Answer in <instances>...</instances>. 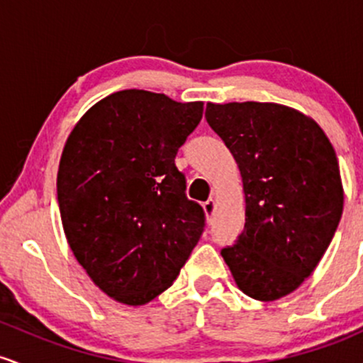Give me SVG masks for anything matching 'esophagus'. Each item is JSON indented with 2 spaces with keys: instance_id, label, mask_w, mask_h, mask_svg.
Returning a JSON list of instances; mask_svg holds the SVG:
<instances>
[{
  "instance_id": "1",
  "label": "esophagus",
  "mask_w": 363,
  "mask_h": 363,
  "mask_svg": "<svg viewBox=\"0 0 363 363\" xmlns=\"http://www.w3.org/2000/svg\"><path fill=\"white\" fill-rule=\"evenodd\" d=\"M214 211H216V201L214 199H209L207 202H203V213H206L207 218H213L214 216Z\"/></svg>"
}]
</instances>
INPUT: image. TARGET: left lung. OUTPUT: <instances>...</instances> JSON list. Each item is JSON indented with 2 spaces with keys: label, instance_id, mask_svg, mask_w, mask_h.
<instances>
[{
  "label": "left lung",
  "instance_id": "8db88e82",
  "mask_svg": "<svg viewBox=\"0 0 363 363\" xmlns=\"http://www.w3.org/2000/svg\"><path fill=\"white\" fill-rule=\"evenodd\" d=\"M206 120L233 154L245 194V228L223 259L245 295L286 296L312 274L340 225L335 149L312 118L283 104L209 103Z\"/></svg>",
  "mask_w": 363,
  "mask_h": 363
}]
</instances>
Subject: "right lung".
Listing matches in <instances>:
<instances>
[{
  "mask_svg": "<svg viewBox=\"0 0 363 363\" xmlns=\"http://www.w3.org/2000/svg\"><path fill=\"white\" fill-rule=\"evenodd\" d=\"M203 103L128 89L96 103L72 130L58 169L61 223L73 255L106 295L144 305L168 290L206 214L186 199L178 149Z\"/></svg>",
  "mask_w": 363,
  "mask_h": 363,
  "instance_id": "right-lung-1",
  "label": "right lung"
}]
</instances>
